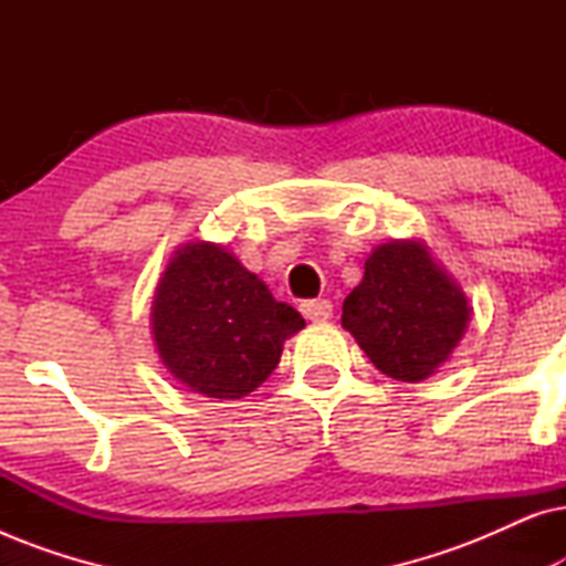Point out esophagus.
Returning <instances> with one entry per match:
<instances>
[{"label": "esophagus", "mask_w": 566, "mask_h": 566, "mask_svg": "<svg viewBox=\"0 0 566 566\" xmlns=\"http://www.w3.org/2000/svg\"><path fill=\"white\" fill-rule=\"evenodd\" d=\"M301 314H304L306 319H312V322L329 319V316H332V301H327V298L304 301V304H301Z\"/></svg>", "instance_id": "34e87169"}]
</instances>
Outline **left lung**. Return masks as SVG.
<instances>
[{"instance_id": "1", "label": "left lung", "mask_w": 566, "mask_h": 566, "mask_svg": "<svg viewBox=\"0 0 566 566\" xmlns=\"http://www.w3.org/2000/svg\"><path fill=\"white\" fill-rule=\"evenodd\" d=\"M469 312L467 296L420 242H391L366 260L343 304V327L381 374L415 384L459 345Z\"/></svg>"}]
</instances>
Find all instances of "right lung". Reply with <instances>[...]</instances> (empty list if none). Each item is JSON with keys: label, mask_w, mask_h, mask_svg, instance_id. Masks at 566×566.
I'll list each match as a JSON object with an SVG mask.
<instances>
[{"label": "right lung", "mask_w": 566, "mask_h": 566, "mask_svg": "<svg viewBox=\"0 0 566 566\" xmlns=\"http://www.w3.org/2000/svg\"><path fill=\"white\" fill-rule=\"evenodd\" d=\"M304 327L296 308L219 244H188L157 285L151 329L169 374L211 399H242L277 368Z\"/></svg>", "instance_id": "right-lung-1"}]
</instances>
